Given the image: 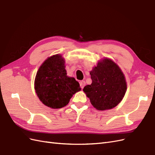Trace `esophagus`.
Wrapping results in <instances>:
<instances>
[{"mask_svg":"<svg viewBox=\"0 0 155 155\" xmlns=\"http://www.w3.org/2000/svg\"><path fill=\"white\" fill-rule=\"evenodd\" d=\"M79 85H80L81 88L83 89V87H85V81H79Z\"/></svg>","mask_w":155,"mask_h":155,"instance_id":"34e87169","label":"esophagus"}]
</instances>
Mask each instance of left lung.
<instances>
[{
	"mask_svg": "<svg viewBox=\"0 0 155 155\" xmlns=\"http://www.w3.org/2000/svg\"><path fill=\"white\" fill-rule=\"evenodd\" d=\"M90 74L91 85H86L83 91L96 109H112L122 100L127 90L126 81L115 63L104 59L98 62Z\"/></svg>",
	"mask_w": 155,
	"mask_h": 155,
	"instance_id": "1",
	"label": "left lung"
}]
</instances>
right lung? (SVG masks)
Instances as JSON below:
<instances>
[{
	"instance_id": "right-lung-1",
	"label": "right lung",
	"mask_w": 155,
	"mask_h": 155,
	"mask_svg": "<svg viewBox=\"0 0 155 155\" xmlns=\"http://www.w3.org/2000/svg\"><path fill=\"white\" fill-rule=\"evenodd\" d=\"M64 61L61 55L48 58L41 65L35 79V90L39 100L52 109L66 106L73 94L81 90L74 78L67 76Z\"/></svg>"
}]
</instances>
